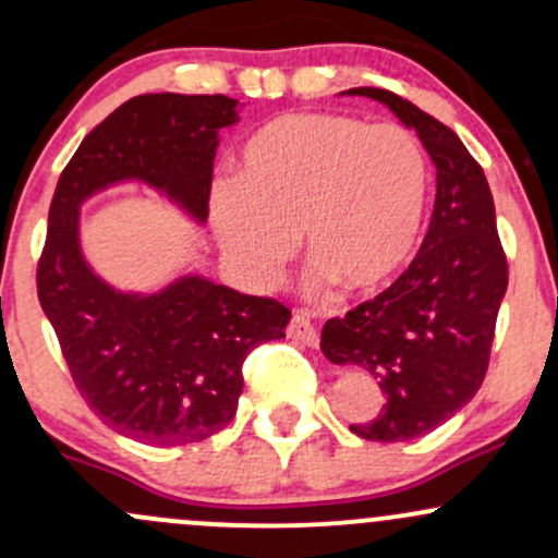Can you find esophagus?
<instances>
[{
	"instance_id": "esophagus-1",
	"label": "esophagus",
	"mask_w": 558,
	"mask_h": 558,
	"mask_svg": "<svg viewBox=\"0 0 558 558\" xmlns=\"http://www.w3.org/2000/svg\"><path fill=\"white\" fill-rule=\"evenodd\" d=\"M288 338H293V341H301L304 345H317L319 343L317 328L310 323V315H306V312H293L291 323H288Z\"/></svg>"
}]
</instances>
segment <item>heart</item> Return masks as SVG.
<instances>
[{"label":"heart","mask_w":558,"mask_h":558,"mask_svg":"<svg viewBox=\"0 0 558 558\" xmlns=\"http://www.w3.org/2000/svg\"><path fill=\"white\" fill-rule=\"evenodd\" d=\"M427 183L425 151L399 125L280 114L243 144L235 183L213 191L209 220L248 286H272L301 233L315 286L373 293L412 259Z\"/></svg>","instance_id":"b5f03b06"}]
</instances>
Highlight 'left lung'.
<instances>
[{"instance_id": "8db88e82", "label": "left lung", "mask_w": 558, "mask_h": 558, "mask_svg": "<svg viewBox=\"0 0 558 558\" xmlns=\"http://www.w3.org/2000/svg\"><path fill=\"white\" fill-rule=\"evenodd\" d=\"M345 94L383 101L414 128L435 165V207L417 257L375 299L332 317L323 354L367 369L386 393L380 414L354 422L364 440L399 444L435 430L483 386L509 265L490 185L451 128L386 88Z\"/></svg>"}]
</instances>
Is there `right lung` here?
<instances>
[{"mask_svg": "<svg viewBox=\"0 0 558 558\" xmlns=\"http://www.w3.org/2000/svg\"><path fill=\"white\" fill-rule=\"evenodd\" d=\"M239 101L222 94H141L81 141L57 181L36 270L38 301L88 409L149 446H185L220 433L239 409L243 360L286 336L291 310L202 275L159 293H120L81 254L78 209L120 181L165 191L194 220L209 215L220 128Z\"/></svg>", "mask_w": 558, "mask_h": 558, "instance_id": "add662e5", "label": "right lung"}]
</instances>
